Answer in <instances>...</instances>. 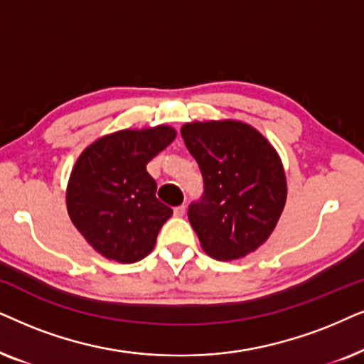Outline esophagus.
Masks as SVG:
<instances>
[{"instance_id":"obj_1","label":"esophagus","mask_w":364,"mask_h":364,"mask_svg":"<svg viewBox=\"0 0 364 364\" xmlns=\"http://www.w3.org/2000/svg\"><path fill=\"white\" fill-rule=\"evenodd\" d=\"M173 213H174V216H178V218H181L183 215H185L186 213V206L185 205H181V206H176L173 210Z\"/></svg>"}]
</instances>
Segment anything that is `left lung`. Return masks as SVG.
<instances>
[{
  "label": "left lung",
  "instance_id": "8db88e82",
  "mask_svg": "<svg viewBox=\"0 0 364 364\" xmlns=\"http://www.w3.org/2000/svg\"><path fill=\"white\" fill-rule=\"evenodd\" d=\"M181 136L203 176V196L188 220L215 259H238L273 232L284 203L287 178L263 134L240 121L188 123Z\"/></svg>",
  "mask_w": 364,
  "mask_h": 364
}]
</instances>
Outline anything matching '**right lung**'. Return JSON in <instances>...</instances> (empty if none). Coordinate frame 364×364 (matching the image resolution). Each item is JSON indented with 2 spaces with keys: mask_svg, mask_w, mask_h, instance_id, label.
I'll return each mask as SVG.
<instances>
[{
  "mask_svg": "<svg viewBox=\"0 0 364 364\" xmlns=\"http://www.w3.org/2000/svg\"><path fill=\"white\" fill-rule=\"evenodd\" d=\"M176 136L169 126L100 138L77 158L66 191L73 225L105 258L136 263L151 253L173 210L156 198L146 164Z\"/></svg>",
  "mask_w": 364,
  "mask_h": 364,
  "instance_id": "right-lung-1",
  "label": "right lung"
}]
</instances>
